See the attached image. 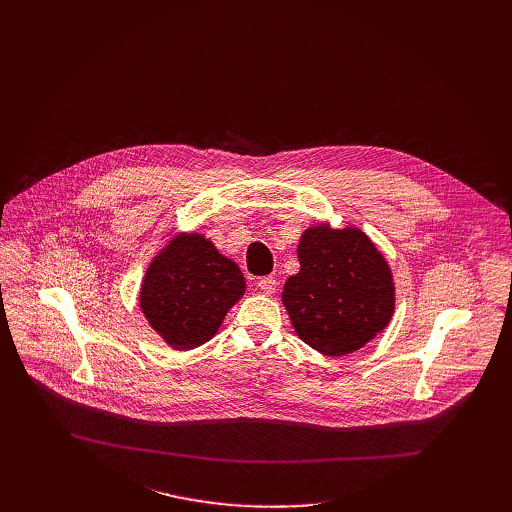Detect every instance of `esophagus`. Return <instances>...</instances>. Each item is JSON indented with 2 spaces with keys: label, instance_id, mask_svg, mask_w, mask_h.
I'll list each match as a JSON object with an SVG mask.
<instances>
[{
  "label": "esophagus",
  "instance_id": "obj_1",
  "mask_svg": "<svg viewBox=\"0 0 512 512\" xmlns=\"http://www.w3.org/2000/svg\"><path fill=\"white\" fill-rule=\"evenodd\" d=\"M276 288H278V282H276V278H272V276H266V278H260V280H258V290L262 293H266V295L276 293Z\"/></svg>",
  "mask_w": 512,
  "mask_h": 512
}]
</instances>
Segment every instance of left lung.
<instances>
[{
  "label": "left lung",
  "instance_id": "left-lung-1",
  "mask_svg": "<svg viewBox=\"0 0 512 512\" xmlns=\"http://www.w3.org/2000/svg\"><path fill=\"white\" fill-rule=\"evenodd\" d=\"M299 272L282 301L303 343L327 357L365 347L392 319L394 282L386 258L357 226H311L297 246Z\"/></svg>",
  "mask_w": 512,
  "mask_h": 512
}]
</instances>
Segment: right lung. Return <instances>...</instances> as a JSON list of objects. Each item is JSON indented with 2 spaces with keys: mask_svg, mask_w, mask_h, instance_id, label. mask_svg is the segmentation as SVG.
Returning <instances> with one entry per match:
<instances>
[{
  "mask_svg": "<svg viewBox=\"0 0 512 512\" xmlns=\"http://www.w3.org/2000/svg\"><path fill=\"white\" fill-rule=\"evenodd\" d=\"M246 282L203 234H177L151 260L140 292L149 325L175 351L211 341Z\"/></svg>",
  "mask_w": 512,
  "mask_h": 512,
  "instance_id": "obj_1",
  "label": "right lung"
}]
</instances>
